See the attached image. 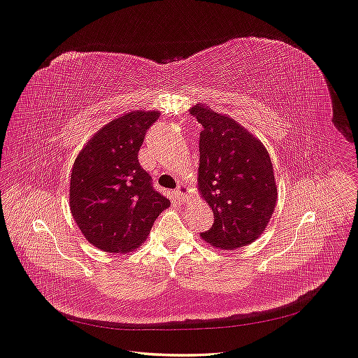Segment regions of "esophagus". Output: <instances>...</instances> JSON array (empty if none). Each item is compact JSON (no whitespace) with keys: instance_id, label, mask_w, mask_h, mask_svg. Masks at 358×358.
Returning a JSON list of instances; mask_svg holds the SVG:
<instances>
[{"instance_id":"34e87169","label":"esophagus","mask_w":358,"mask_h":358,"mask_svg":"<svg viewBox=\"0 0 358 358\" xmlns=\"http://www.w3.org/2000/svg\"><path fill=\"white\" fill-rule=\"evenodd\" d=\"M189 193H190V190L187 189V187H185L184 184H178V187H177L176 192H174L176 197H177L178 200H181V201H184L187 197H189Z\"/></svg>"}]
</instances>
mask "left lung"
Instances as JSON below:
<instances>
[{"label":"left lung","instance_id":"left-lung-1","mask_svg":"<svg viewBox=\"0 0 358 358\" xmlns=\"http://www.w3.org/2000/svg\"><path fill=\"white\" fill-rule=\"evenodd\" d=\"M190 113L203 126L197 185L215 216L200 236L220 250L250 245L266 231L277 201L267 149L236 120L208 106L196 104Z\"/></svg>","mask_w":358,"mask_h":358}]
</instances>
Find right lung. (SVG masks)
Instances as JSON below:
<instances>
[{
	"label": "right lung",
	"mask_w": 358,
	"mask_h": 358,
	"mask_svg": "<svg viewBox=\"0 0 358 358\" xmlns=\"http://www.w3.org/2000/svg\"><path fill=\"white\" fill-rule=\"evenodd\" d=\"M155 111H129L94 135L72 166L69 206L85 239L106 252H129L146 239L169 200L158 193L138 152Z\"/></svg>",
	"instance_id": "right-lung-1"
}]
</instances>
